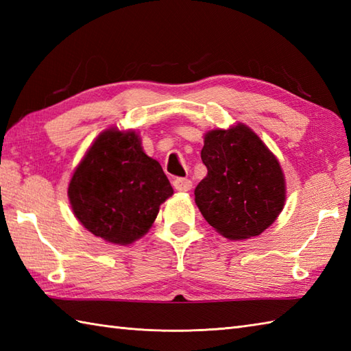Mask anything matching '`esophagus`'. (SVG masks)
<instances>
[{"label": "esophagus", "mask_w": 351, "mask_h": 351, "mask_svg": "<svg viewBox=\"0 0 351 351\" xmlns=\"http://www.w3.org/2000/svg\"><path fill=\"white\" fill-rule=\"evenodd\" d=\"M173 187L176 191L187 193L191 190L193 182L190 180H187V178H176V180H173Z\"/></svg>", "instance_id": "obj_1"}]
</instances>
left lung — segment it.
<instances>
[{
    "label": "left lung",
    "mask_w": 351,
    "mask_h": 351,
    "mask_svg": "<svg viewBox=\"0 0 351 351\" xmlns=\"http://www.w3.org/2000/svg\"><path fill=\"white\" fill-rule=\"evenodd\" d=\"M200 156L208 173L197 184L195 200L219 234L245 240L273 225L285 205V176L249 126L208 131Z\"/></svg>",
    "instance_id": "8db88e82"
}]
</instances>
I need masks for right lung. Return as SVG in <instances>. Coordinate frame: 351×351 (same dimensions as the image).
<instances>
[{"mask_svg":"<svg viewBox=\"0 0 351 351\" xmlns=\"http://www.w3.org/2000/svg\"><path fill=\"white\" fill-rule=\"evenodd\" d=\"M173 195L160 162L147 156L136 131L101 132L71 178L72 211L88 232L126 245L152 226Z\"/></svg>","mask_w":351,"mask_h":351,"instance_id":"1","label":"right lung"}]
</instances>
